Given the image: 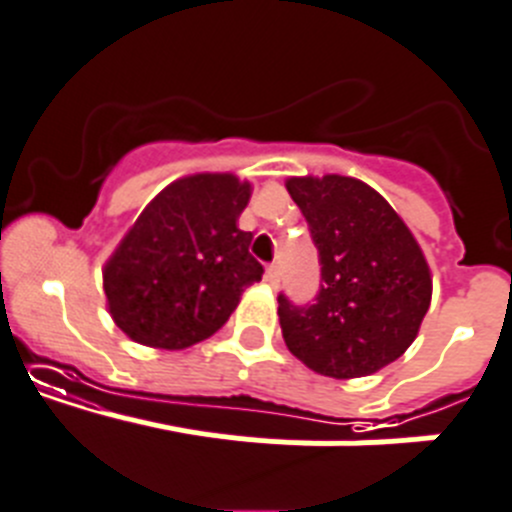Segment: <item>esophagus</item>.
<instances>
[{"mask_svg":"<svg viewBox=\"0 0 512 512\" xmlns=\"http://www.w3.org/2000/svg\"><path fill=\"white\" fill-rule=\"evenodd\" d=\"M264 279H266V281H269V284H271V286H276V284H279V266H276V264H271V266H269V269H266Z\"/></svg>","mask_w":512,"mask_h":512,"instance_id":"obj_1","label":"esophagus"}]
</instances>
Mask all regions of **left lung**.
I'll use <instances>...</instances> for the list:
<instances>
[{
    "label": "left lung",
    "mask_w": 512,
    "mask_h": 512,
    "mask_svg": "<svg viewBox=\"0 0 512 512\" xmlns=\"http://www.w3.org/2000/svg\"><path fill=\"white\" fill-rule=\"evenodd\" d=\"M309 223L321 286L311 304L279 294L296 359L334 379L367 377L405 354L430 309L432 279L415 236L374 188L344 175L289 178Z\"/></svg>",
    "instance_id": "8db88e82"
}]
</instances>
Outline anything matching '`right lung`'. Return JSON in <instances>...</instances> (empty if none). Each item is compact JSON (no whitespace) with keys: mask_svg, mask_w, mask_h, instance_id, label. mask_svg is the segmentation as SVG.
<instances>
[{"mask_svg":"<svg viewBox=\"0 0 512 512\" xmlns=\"http://www.w3.org/2000/svg\"><path fill=\"white\" fill-rule=\"evenodd\" d=\"M251 186L228 173L175 180L148 203L105 264L115 324L133 342L186 349L216 334L264 266L236 226Z\"/></svg>","mask_w":512,"mask_h":512,"instance_id":"add662e5","label":"right lung"}]
</instances>
